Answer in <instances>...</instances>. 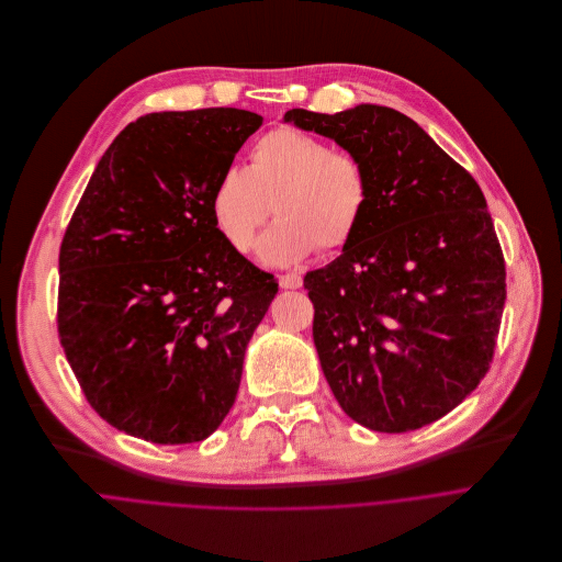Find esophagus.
I'll return each mask as SVG.
<instances>
[{"label": "esophagus", "instance_id": "esophagus-1", "mask_svg": "<svg viewBox=\"0 0 562 562\" xmlns=\"http://www.w3.org/2000/svg\"><path fill=\"white\" fill-rule=\"evenodd\" d=\"M279 285L285 288V290H296V288L303 285V279H301V274H296V272L281 274V277H279Z\"/></svg>", "mask_w": 562, "mask_h": 562}]
</instances>
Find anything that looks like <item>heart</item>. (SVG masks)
Masks as SVG:
<instances>
[{
  "label": "heart",
  "instance_id": "heart-1",
  "mask_svg": "<svg viewBox=\"0 0 562 562\" xmlns=\"http://www.w3.org/2000/svg\"><path fill=\"white\" fill-rule=\"evenodd\" d=\"M279 221L261 237L266 266H294L316 248L334 252L359 233L370 205V177L361 159L296 128L263 135L246 170L228 168L207 199L216 233L237 252H248L270 216Z\"/></svg>",
  "mask_w": 562,
  "mask_h": 562
}]
</instances>
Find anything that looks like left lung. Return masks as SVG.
<instances>
[{"label": "left lung", "instance_id": "1", "mask_svg": "<svg viewBox=\"0 0 562 562\" xmlns=\"http://www.w3.org/2000/svg\"><path fill=\"white\" fill-rule=\"evenodd\" d=\"M363 161L370 205L355 239L303 285L312 336L344 412L401 434L452 412L487 374L505 259L474 177L403 112L361 103L283 117Z\"/></svg>", "mask_w": 562, "mask_h": 562}]
</instances>
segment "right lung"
<instances>
[{
    "instance_id": "1",
    "label": "right lung",
    "mask_w": 562,
    "mask_h": 562,
    "mask_svg": "<svg viewBox=\"0 0 562 562\" xmlns=\"http://www.w3.org/2000/svg\"><path fill=\"white\" fill-rule=\"evenodd\" d=\"M263 117L150 112L99 159L59 250L57 329L92 409L131 436L207 438L279 285L223 239L214 181Z\"/></svg>"
}]
</instances>
